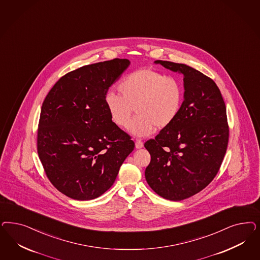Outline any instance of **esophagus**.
I'll use <instances>...</instances> for the list:
<instances>
[{
    "instance_id": "34e87169",
    "label": "esophagus",
    "mask_w": 260,
    "mask_h": 260,
    "mask_svg": "<svg viewBox=\"0 0 260 260\" xmlns=\"http://www.w3.org/2000/svg\"><path fill=\"white\" fill-rule=\"evenodd\" d=\"M135 146H136V148L137 149H140V148H143V143L141 141V140H136V142H135Z\"/></svg>"
}]
</instances>
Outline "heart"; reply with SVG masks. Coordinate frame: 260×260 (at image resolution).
Instances as JSON below:
<instances>
[{
    "label": "heart",
    "mask_w": 260,
    "mask_h": 260,
    "mask_svg": "<svg viewBox=\"0 0 260 260\" xmlns=\"http://www.w3.org/2000/svg\"><path fill=\"white\" fill-rule=\"evenodd\" d=\"M120 93H106L104 104L111 120L118 127L128 125L133 113L136 117L129 132L137 137L152 134L156 126L165 128L179 116L184 103L182 81L151 69H141L126 76L117 86Z\"/></svg>",
    "instance_id": "1"
}]
</instances>
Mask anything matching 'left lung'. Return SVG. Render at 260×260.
I'll use <instances>...</instances> for the list:
<instances>
[{"label":"left lung","mask_w":260,"mask_h":260,"mask_svg":"<svg viewBox=\"0 0 260 260\" xmlns=\"http://www.w3.org/2000/svg\"><path fill=\"white\" fill-rule=\"evenodd\" d=\"M154 63L184 76L183 107L176 119L144 143L150 153L145 179L160 197L181 201L216 176L229 142L226 105L215 82L184 64Z\"/></svg>","instance_id":"1"}]
</instances>
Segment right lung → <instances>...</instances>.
<instances>
[{
    "label": "right lung",
    "mask_w": 260,
    "mask_h": 260,
    "mask_svg": "<svg viewBox=\"0 0 260 260\" xmlns=\"http://www.w3.org/2000/svg\"><path fill=\"white\" fill-rule=\"evenodd\" d=\"M130 65L115 58L62 76L43 102L37 151L50 183L68 197H100L115 183L134 150L130 136L113 123L104 98Z\"/></svg>",
    "instance_id": "right-lung-1"
}]
</instances>
